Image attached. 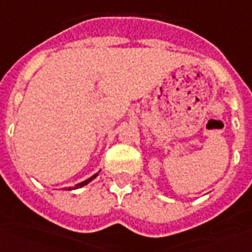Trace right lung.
Returning a JSON list of instances; mask_svg holds the SVG:
<instances>
[{
    "instance_id": "add662e5",
    "label": "right lung",
    "mask_w": 252,
    "mask_h": 252,
    "mask_svg": "<svg viewBox=\"0 0 252 252\" xmlns=\"http://www.w3.org/2000/svg\"><path fill=\"white\" fill-rule=\"evenodd\" d=\"M96 176H98V173H96V174H94L93 177H90V179H87V180H86V181H83V183H80V184H78V185H75V187H73V189H78V188H82V187H83V185L88 184V183H90V181H91V180H94V179H95V177H96Z\"/></svg>"
}]
</instances>
